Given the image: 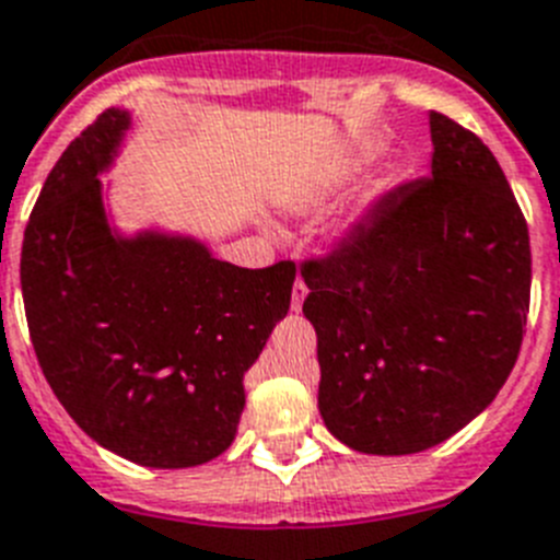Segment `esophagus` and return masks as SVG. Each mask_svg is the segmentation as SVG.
Here are the masks:
<instances>
[{"label": "esophagus", "instance_id": "1", "mask_svg": "<svg viewBox=\"0 0 560 560\" xmlns=\"http://www.w3.org/2000/svg\"><path fill=\"white\" fill-rule=\"evenodd\" d=\"M304 299H307V284L301 279H295L293 284V301H290V307H293V313H299L301 304H304Z\"/></svg>", "mask_w": 560, "mask_h": 560}]
</instances>
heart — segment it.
<instances>
[{
  "label": "heart",
  "instance_id": "1",
  "mask_svg": "<svg viewBox=\"0 0 560 560\" xmlns=\"http://www.w3.org/2000/svg\"><path fill=\"white\" fill-rule=\"evenodd\" d=\"M358 165H361V163H358ZM358 165H352V168H349V172H354V168H358Z\"/></svg>",
  "mask_w": 560,
  "mask_h": 560
}]
</instances>
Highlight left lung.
Masks as SVG:
<instances>
[{
    "instance_id": "1",
    "label": "left lung",
    "mask_w": 560,
    "mask_h": 560,
    "mask_svg": "<svg viewBox=\"0 0 560 560\" xmlns=\"http://www.w3.org/2000/svg\"><path fill=\"white\" fill-rule=\"evenodd\" d=\"M428 126L431 174L301 267L318 411L361 454H420L476 420L513 372L527 324L529 233L502 165L440 112Z\"/></svg>"
}]
</instances>
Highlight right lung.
Masks as SVG:
<instances>
[{"mask_svg":"<svg viewBox=\"0 0 560 560\" xmlns=\"http://www.w3.org/2000/svg\"><path fill=\"white\" fill-rule=\"evenodd\" d=\"M129 129V109L112 106L52 165L22 242L24 313L86 436L143 468H194L231 448L295 265L247 270L188 233L120 231L101 174Z\"/></svg>","mask_w":560,"mask_h":560,"instance_id":"right-lung-1","label":"right lung"}]
</instances>
